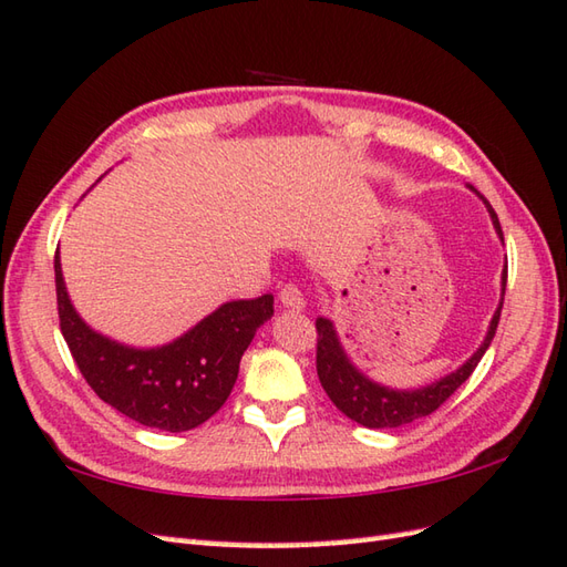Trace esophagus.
<instances>
[{"label":"esophagus","mask_w":567,"mask_h":567,"mask_svg":"<svg viewBox=\"0 0 567 567\" xmlns=\"http://www.w3.org/2000/svg\"><path fill=\"white\" fill-rule=\"evenodd\" d=\"M277 299H280V305H282L285 309H297V311H299V309H305V305H307L302 292H299L295 285H285L280 297H277Z\"/></svg>","instance_id":"34e87169"}]
</instances>
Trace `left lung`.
Listing matches in <instances>:
<instances>
[{
    "instance_id": "left-lung-1",
    "label": "left lung",
    "mask_w": 567,
    "mask_h": 567,
    "mask_svg": "<svg viewBox=\"0 0 567 567\" xmlns=\"http://www.w3.org/2000/svg\"><path fill=\"white\" fill-rule=\"evenodd\" d=\"M467 187L473 189L475 195H480L473 185ZM485 207L489 212L492 226H495V231L504 244L502 226L495 209H492L487 202ZM499 287H502L499 305L489 319L487 333L483 343L477 346V351L470 355L463 365H457L453 372H449V375H443L429 384H421V388H406V390L390 388V384H382L378 380H372L370 375H365V372L353 363L351 355H348V351L341 343V336L336 331V323L327 317H319L317 319V331H319L317 372H319L321 388L327 390L329 400L339 406L348 419H353L360 426H368V429H396V426L412 424V421L421 416L433 414L470 375H473L480 358L485 355L492 339H495L499 315H502L504 290H507V260H504Z\"/></svg>"
}]
</instances>
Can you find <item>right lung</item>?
Masks as SVG:
<instances>
[{"label": "right lung", "instance_id": "add662e5", "mask_svg": "<svg viewBox=\"0 0 567 567\" xmlns=\"http://www.w3.org/2000/svg\"><path fill=\"white\" fill-rule=\"evenodd\" d=\"M55 292L60 331L100 400L143 426L171 433L195 429L219 412L234 390L252 336L272 317V295L234 299L177 339L141 348L94 331L78 315L60 256H55Z\"/></svg>", "mask_w": 567, "mask_h": 567}]
</instances>
